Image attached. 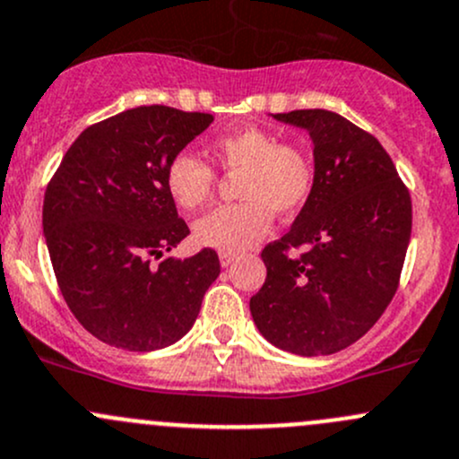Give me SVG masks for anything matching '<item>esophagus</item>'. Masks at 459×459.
<instances>
[{
    "label": "esophagus",
    "mask_w": 459,
    "mask_h": 459,
    "mask_svg": "<svg viewBox=\"0 0 459 459\" xmlns=\"http://www.w3.org/2000/svg\"><path fill=\"white\" fill-rule=\"evenodd\" d=\"M219 258H221V264H223V267H230V264H234L236 261H238V256H236V254H230V252H221Z\"/></svg>",
    "instance_id": "1"
}]
</instances>
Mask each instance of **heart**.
<instances>
[{"label":"heart","instance_id":"b5f03b06","mask_svg":"<svg viewBox=\"0 0 459 459\" xmlns=\"http://www.w3.org/2000/svg\"><path fill=\"white\" fill-rule=\"evenodd\" d=\"M210 157L223 172L240 174L234 205L216 207L195 223V238L219 252H243L272 228L273 212L291 216L311 196L314 159L305 145L278 141L273 132L247 126L216 136ZM165 187L183 210H196L214 195L216 174L205 160L178 152L165 168Z\"/></svg>","mask_w":459,"mask_h":459}]
</instances>
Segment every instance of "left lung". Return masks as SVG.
I'll list each match as a JSON object with an SVG mask.
<instances>
[{
	"label": "left lung",
	"instance_id": "8db88e82",
	"mask_svg": "<svg viewBox=\"0 0 459 459\" xmlns=\"http://www.w3.org/2000/svg\"><path fill=\"white\" fill-rule=\"evenodd\" d=\"M273 119L305 127L316 181L291 230L263 249L267 278L249 311L273 347L329 356L362 338L395 296L411 238V196L380 141L329 110ZM291 247H305L299 259Z\"/></svg>",
	"mask_w": 459,
	"mask_h": 459
}]
</instances>
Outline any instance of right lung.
<instances>
[{
	"label": "right lung",
	"mask_w": 459,
	"mask_h": 459,
	"mask_svg": "<svg viewBox=\"0 0 459 459\" xmlns=\"http://www.w3.org/2000/svg\"><path fill=\"white\" fill-rule=\"evenodd\" d=\"M214 117L141 106L86 127L44 196V234L56 285L94 338L154 351L192 329L219 278L214 249L163 258L190 228L165 187V168Z\"/></svg>",
	"instance_id": "add662e5"
}]
</instances>
